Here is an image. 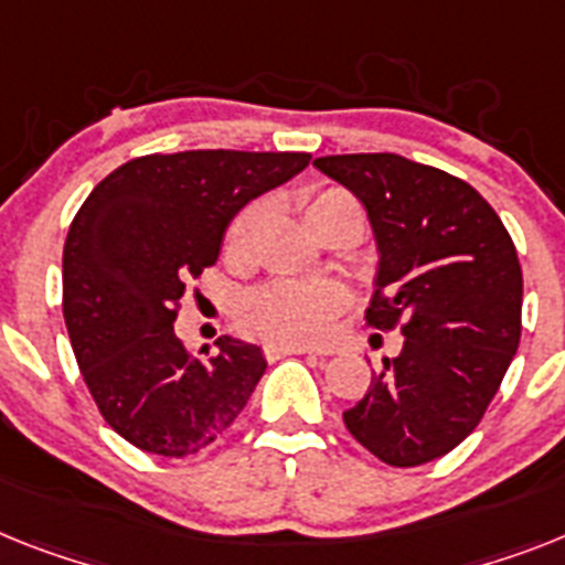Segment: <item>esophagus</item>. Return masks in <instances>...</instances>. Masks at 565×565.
<instances>
[{"label": "esophagus", "mask_w": 565, "mask_h": 565, "mask_svg": "<svg viewBox=\"0 0 565 565\" xmlns=\"http://www.w3.org/2000/svg\"><path fill=\"white\" fill-rule=\"evenodd\" d=\"M284 355H324L319 350H310V348H278V344H269L267 348V359L275 362V359H284Z\"/></svg>", "instance_id": "34e87169"}]
</instances>
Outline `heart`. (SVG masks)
I'll return each mask as SVG.
<instances>
[{
  "mask_svg": "<svg viewBox=\"0 0 565 565\" xmlns=\"http://www.w3.org/2000/svg\"><path fill=\"white\" fill-rule=\"evenodd\" d=\"M341 210H362L344 186H316L305 194L307 224L319 232L327 217ZM264 221V203H246L226 226L224 255L232 264L253 258L255 235ZM344 310V290L330 281H269L246 298L241 321L255 339L278 348H310L330 339L339 312Z\"/></svg>",
  "mask_w": 565,
  "mask_h": 565,
  "instance_id": "heart-1",
  "label": "heart"
}]
</instances>
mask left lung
I'll use <instances>...</instances> for the list:
<instances>
[{"instance_id": "1", "label": "left lung", "mask_w": 565, "mask_h": 565, "mask_svg": "<svg viewBox=\"0 0 565 565\" xmlns=\"http://www.w3.org/2000/svg\"><path fill=\"white\" fill-rule=\"evenodd\" d=\"M312 166L371 217L379 273L364 319L405 335L344 425L387 466H425L480 425L516 353L523 269L514 241L477 189L434 166L387 151Z\"/></svg>"}]
</instances>
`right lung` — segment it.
<instances>
[{
  "label": "right lung",
  "mask_w": 565,
  "mask_h": 565,
  "mask_svg": "<svg viewBox=\"0 0 565 565\" xmlns=\"http://www.w3.org/2000/svg\"><path fill=\"white\" fill-rule=\"evenodd\" d=\"M310 163L307 151L146 154L94 186L63 249V316L85 387L135 448L189 457L226 434L267 371L255 344L215 353L174 335L189 281L221 255L241 206Z\"/></svg>",
  "instance_id": "1"
}]
</instances>
